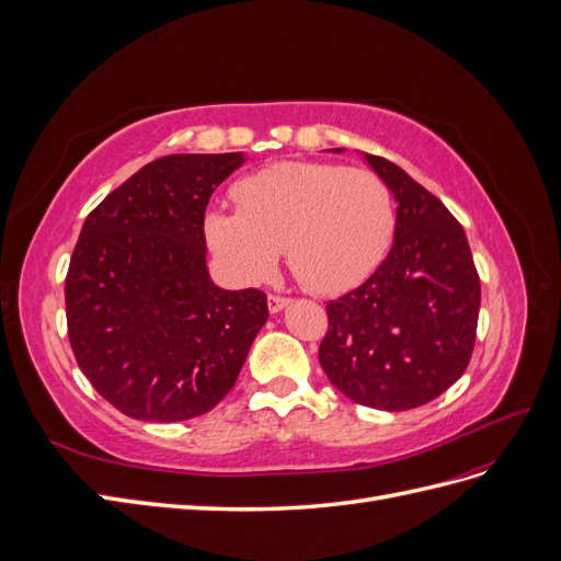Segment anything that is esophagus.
Wrapping results in <instances>:
<instances>
[{"instance_id": "34e87169", "label": "esophagus", "mask_w": 561, "mask_h": 561, "mask_svg": "<svg viewBox=\"0 0 561 561\" xmlns=\"http://www.w3.org/2000/svg\"><path fill=\"white\" fill-rule=\"evenodd\" d=\"M266 304H268V311H271V313H278V311H283V309L287 307V304H290V299L280 297V295H268Z\"/></svg>"}]
</instances>
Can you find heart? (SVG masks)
<instances>
[{"label":"heart","instance_id":"1","mask_svg":"<svg viewBox=\"0 0 561 561\" xmlns=\"http://www.w3.org/2000/svg\"><path fill=\"white\" fill-rule=\"evenodd\" d=\"M233 201L239 213L206 215V239L241 283L268 278L285 250L307 290L346 293L375 274L396 231L393 194L367 168L280 161L236 182Z\"/></svg>","mask_w":561,"mask_h":561}]
</instances>
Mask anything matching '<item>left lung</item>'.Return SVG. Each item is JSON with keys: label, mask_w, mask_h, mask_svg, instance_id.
<instances>
[{"label": "left lung", "mask_w": 561, "mask_h": 561, "mask_svg": "<svg viewBox=\"0 0 561 561\" xmlns=\"http://www.w3.org/2000/svg\"><path fill=\"white\" fill-rule=\"evenodd\" d=\"M365 161L396 196V241L360 287L328 304L318 360L353 402L404 412L443 396L466 371L480 276L445 203L388 159Z\"/></svg>", "instance_id": "left-lung-1"}]
</instances>
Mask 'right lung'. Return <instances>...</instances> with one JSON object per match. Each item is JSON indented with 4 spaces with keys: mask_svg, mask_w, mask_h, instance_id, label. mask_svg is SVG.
Instances as JSON below:
<instances>
[{
    "mask_svg": "<svg viewBox=\"0 0 561 561\" xmlns=\"http://www.w3.org/2000/svg\"><path fill=\"white\" fill-rule=\"evenodd\" d=\"M241 163V151L161 157L81 227L65 278L67 336L91 386L130 419L210 412L268 318L262 290H222L206 266L208 201Z\"/></svg>",
    "mask_w": 561,
    "mask_h": 561,
    "instance_id": "1",
    "label": "right lung"
}]
</instances>
